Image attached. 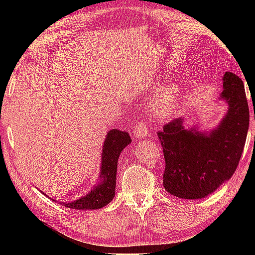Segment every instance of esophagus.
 Segmentation results:
<instances>
[{"instance_id": "34e87169", "label": "esophagus", "mask_w": 255, "mask_h": 255, "mask_svg": "<svg viewBox=\"0 0 255 255\" xmlns=\"http://www.w3.org/2000/svg\"><path fill=\"white\" fill-rule=\"evenodd\" d=\"M133 134L137 139L145 138L146 135L148 134V128H147V124H146V122L144 121L137 122V124H135V127L133 128Z\"/></svg>"}]
</instances>
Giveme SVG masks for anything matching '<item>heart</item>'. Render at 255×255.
Returning <instances> with one entry per match:
<instances>
[{"label":"heart","instance_id":"b5f03b06","mask_svg":"<svg viewBox=\"0 0 255 255\" xmlns=\"http://www.w3.org/2000/svg\"><path fill=\"white\" fill-rule=\"evenodd\" d=\"M181 92L177 87L163 89L152 101L151 110L156 120H167L172 117L180 104Z\"/></svg>","mask_w":255,"mask_h":255}]
</instances>
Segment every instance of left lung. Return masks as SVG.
Wrapping results in <instances>:
<instances>
[{
	"label": "left lung",
	"mask_w": 255,
	"mask_h": 255,
	"mask_svg": "<svg viewBox=\"0 0 255 255\" xmlns=\"http://www.w3.org/2000/svg\"><path fill=\"white\" fill-rule=\"evenodd\" d=\"M219 99L229 110L210 132L186 128L182 118L158 132L165 156L163 187L180 198L196 200L214 193L231 179L238 167L250 124V110L244 82L226 72Z\"/></svg>",
	"instance_id": "1"
}]
</instances>
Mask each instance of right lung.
<instances>
[{
  "label": "right lung",
  "mask_w": 255,
  "mask_h": 255,
  "mask_svg": "<svg viewBox=\"0 0 255 255\" xmlns=\"http://www.w3.org/2000/svg\"><path fill=\"white\" fill-rule=\"evenodd\" d=\"M131 142L128 132L113 128L108 132L103 144L102 163H101V182L94 187V189L79 200L65 202L61 205L76 210H89L100 209L109 204L115 197L116 188L117 162L121 152Z\"/></svg>",
  "instance_id": "1"
}]
</instances>
